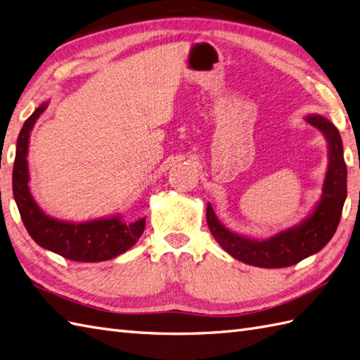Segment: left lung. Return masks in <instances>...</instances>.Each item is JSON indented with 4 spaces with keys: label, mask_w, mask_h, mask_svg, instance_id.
Masks as SVG:
<instances>
[{
    "label": "left lung",
    "mask_w": 360,
    "mask_h": 360,
    "mask_svg": "<svg viewBox=\"0 0 360 360\" xmlns=\"http://www.w3.org/2000/svg\"><path fill=\"white\" fill-rule=\"evenodd\" d=\"M307 122L317 127L328 143L321 200L299 225L281 231L268 238H250L223 226L212 206L207 203L206 221L215 240L234 259L259 268H286L319 252L331 240L339 225L347 198V165L338 127L322 115H308Z\"/></svg>",
    "instance_id": "1"
}]
</instances>
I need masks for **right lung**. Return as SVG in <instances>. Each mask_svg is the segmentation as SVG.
<instances>
[{
  "mask_svg": "<svg viewBox=\"0 0 360 360\" xmlns=\"http://www.w3.org/2000/svg\"><path fill=\"white\" fill-rule=\"evenodd\" d=\"M49 103L39 105L24 122L17 140L12 189L21 220L29 236L44 250L74 262H105L132 248L146 226V219L124 221L122 215L95 219L91 221H66L47 215L32 197L29 189L27 150L30 131L47 109Z\"/></svg>",
  "mask_w": 360,
  "mask_h": 360,
  "instance_id": "add662e5",
  "label": "right lung"
}]
</instances>
